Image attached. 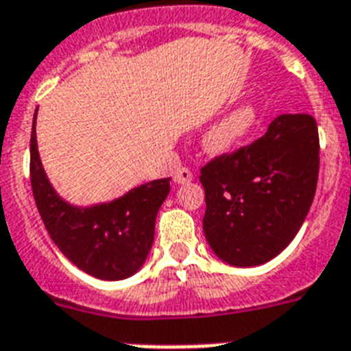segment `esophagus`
I'll return each instance as SVG.
<instances>
[{"instance_id":"1","label":"esophagus","mask_w":351,"mask_h":351,"mask_svg":"<svg viewBox=\"0 0 351 351\" xmlns=\"http://www.w3.org/2000/svg\"><path fill=\"white\" fill-rule=\"evenodd\" d=\"M193 179V173L190 172L189 168H179L178 172L173 173V181L178 184H186Z\"/></svg>"}]
</instances>
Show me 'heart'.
<instances>
[{
    "instance_id": "b5f03b06",
    "label": "heart",
    "mask_w": 351,
    "mask_h": 351,
    "mask_svg": "<svg viewBox=\"0 0 351 351\" xmlns=\"http://www.w3.org/2000/svg\"><path fill=\"white\" fill-rule=\"evenodd\" d=\"M257 108L252 103L237 106L219 123H215L204 137V147L212 154H224L234 150L245 139L257 123Z\"/></svg>"
}]
</instances>
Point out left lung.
<instances>
[{
  "instance_id": "8db88e82",
  "label": "left lung",
  "mask_w": 351,
  "mask_h": 351,
  "mask_svg": "<svg viewBox=\"0 0 351 351\" xmlns=\"http://www.w3.org/2000/svg\"><path fill=\"white\" fill-rule=\"evenodd\" d=\"M317 178L319 132L308 114H281L248 147L208 161L199 181L210 248L232 266L274 259L304 223Z\"/></svg>"
}]
</instances>
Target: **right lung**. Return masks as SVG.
I'll use <instances>...</instances> for the list:
<instances>
[{
  "instance_id": "right-lung-1",
  "label": "right lung",
  "mask_w": 351,
  "mask_h": 351,
  "mask_svg": "<svg viewBox=\"0 0 351 351\" xmlns=\"http://www.w3.org/2000/svg\"><path fill=\"white\" fill-rule=\"evenodd\" d=\"M170 179H156L112 203L90 208L64 203L49 183L39 161L34 116L30 184L38 212L61 254L97 279L119 281L141 268L152 248L156 217L170 192Z\"/></svg>"
}]
</instances>
